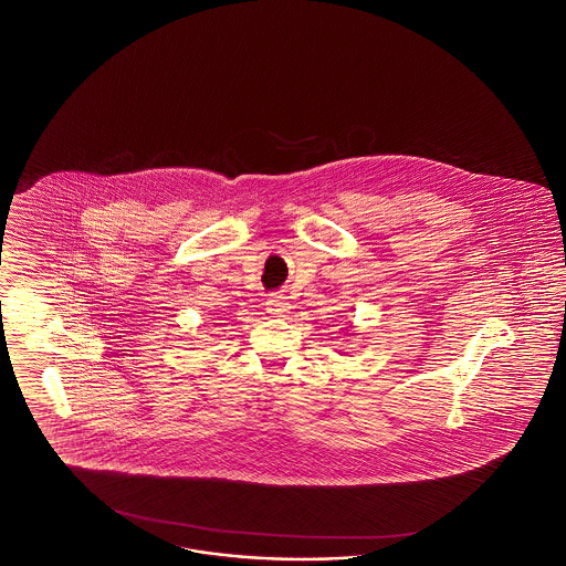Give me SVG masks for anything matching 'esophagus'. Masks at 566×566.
Returning a JSON list of instances; mask_svg holds the SVG:
<instances>
[{
	"instance_id": "34e87169",
	"label": "esophagus",
	"mask_w": 566,
	"mask_h": 566,
	"mask_svg": "<svg viewBox=\"0 0 566 566\" xmlns=\"http://www.w3.org/2000/svg\"><path fill=\"white\" fill-rule=\"evenodd\" d=\"M289 311H291V301L282 294H272V298L268 301V313H272L275 317H286Z\"/></svg>"
}]
</instances>
